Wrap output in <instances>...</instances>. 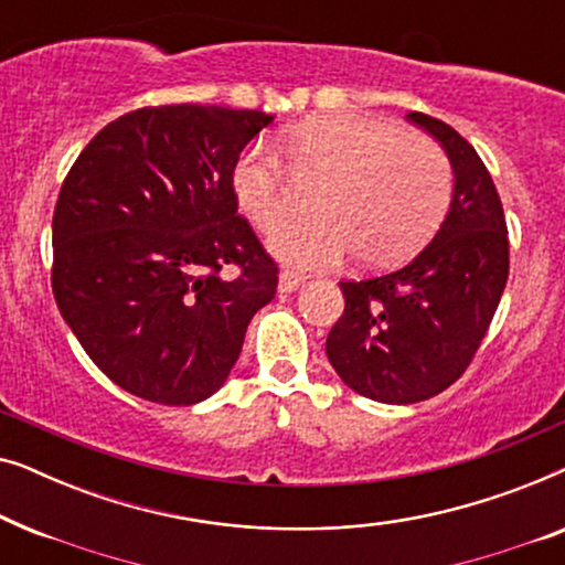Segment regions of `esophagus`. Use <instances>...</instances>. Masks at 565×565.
Segmentation results:
<instances>
[{"mask_svg": "<svg viewBox=\"0 0 565 565\" xmlns=\"http://www.w3.org/2000/svg\"><path fill=\"white\" fill-rule=\"evenodd\" d=\"M300 285H303V277H300L298 273H292V269H282L280 282H277L280 292H292V290H298Z\"/></svg>", "mask_w": 565, "mask_h": 565, "instance_id": "obj_1", "label": "esophagus"}]
</instances>
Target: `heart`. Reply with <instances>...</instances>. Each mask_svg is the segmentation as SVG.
<instances>
[{
	"label": "heart",
	"instance_id": "heart-1",
	"mask_svg": "<svg viewBox=\"0 0 565 565\" xmlns=\"http://www.w3.org/2000/svg\"><path fill=\"white\" fill-rule=\"evenodd\" d=\"M285 157L300 182H321L313 221L273 236L277 257L327 269L352 254L370 267L396 265L435 234L450 205L452 167L435 141L375 115H319L285 134ZM236 203L259 231L296 213V182L267 141L238 153Z\"/></svg>",
	"mask_w": 565,
	"mask_h": 565
}]
</instances>
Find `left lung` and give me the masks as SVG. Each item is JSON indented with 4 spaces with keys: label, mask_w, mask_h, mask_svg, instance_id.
<instances>
[{
    "label": "left lung",
    "mask_w": 565,
    "mask_h": 565,
    "mask_svg": "<svg viewBox=\"0 0 565 565\" xmlns=\"http://www.w3.org/2000/svg\"><path fill=\"white\" fill-rule=\"evenodd\" d=\"M408 120L439 141L455 184L443 226L396 273L339 282L344 313L327 337L337 375L381 404H416L466 373L504 292V207L473 146L424 113Z\"/></svg>",
    "instance_id": "8db88e82"
}]
</instances>
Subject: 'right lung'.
<instances>
[{
    "mask_svg": "<svg viewBox=\"0 0 565 565\" xmlns=\"http://www.w3.org/2000/svg\"><path fill=\"white\" fill-rule=\"evenodd\" d=\"M273 120L141 107L107 122L68 169L53 211V298L122 391L164 406L213 396L275 298L277 265L231 188L238 153Z\"/></svg>",
    "mask_w": 565,
    "mask_h": 565,
    "instance_id": "right-lung-1",
    "label": "right lung"
}]
</instances>
